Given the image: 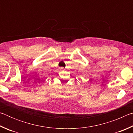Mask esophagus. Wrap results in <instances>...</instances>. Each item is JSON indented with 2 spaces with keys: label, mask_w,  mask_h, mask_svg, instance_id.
Wrapping results in <instances>:
<instances>
[{
  "label": "esophagus",
  "mask_w": 133,
  "mask_h": 133,
  "mask_svg": "<svg viewBox=\"0 0 133 133\" xmlns=\"http://www.w3.org/2000/svg\"><path fill=\"white\" fill-rule=\"evenodd\" d=\"M60 70L61 71H63V70H64V69L63 68V67H61V68H60Z\"/></svg>",
  "instance_id": "34e87169"
}]
</instances>
